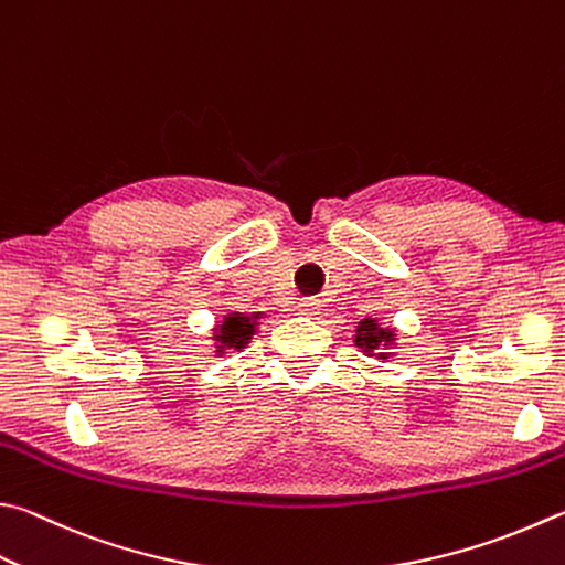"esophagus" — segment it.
I'll list each match as a JSON object with an SVG mask.
<instances>
[{
	"instance_id": "1",
	"label": "esophagus",
	"mask_w": 565,
	"mask_h": 565,
	"mask_svg": "<svg viewBox=\"0 0 565 565\" xmlns=\"http://www.w3.org/2000/svg\"><path fill=\"white\" fill-rule=\"evenodd\" d=\"M318 309H321V301H318L316 296H309V299H301V303H299V311L303 316H316Z\"/></svg>"
}]
</instances>
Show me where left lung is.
Masks as SVG:
<instances>
[{
	"mask_svg": "<svg viewBox=\"0 0 565 565\" xmlns=\"http://www.w3.org/2000/svg\"><path fill=\"white\" fill-rule=\"evenodd\" d=\"M353 343L363 355L387 361V358H395L393 348L397 345V328L383 326L381 318L375 316H365L355 326Z\"/></svg>",
	"mask_w": 565,
	"mask_h": 565,
	"instance_id": "1",
	"label": "left lung"
}]
</instances>
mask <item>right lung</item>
<instances>
[{
    "label": "right lung",
    "instance_id": "add662e5",
    "mask_svg": "<svg viewBox=\"0 0 565 565\" xmlns=\"http://www.w3.org/2000/svg\"><path fill=\"white\" fill-rule=\"evenodd\" d=\"M262 318H266L264 311H254V313H242V311H230L224 313L220 321H214L212 328V343H214V353L220 358L227 355L230 351H244L252 343V338L259 328Z\"/></svg>",
    "mask_w": 565,
    "mask_h": 565
}]
</instances>
